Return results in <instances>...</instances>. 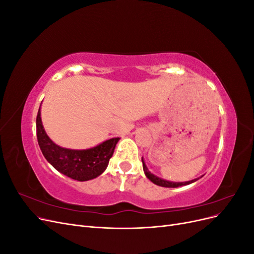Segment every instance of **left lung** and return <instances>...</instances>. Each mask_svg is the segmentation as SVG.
Returning <instances> with one entry per match:
<instances>
[{
	"instance_id": "1",
	"label": "left lung",
	"mask_w": 254,
	"mask_h": 254,
	"mask_svg": "<svg viewBox=\"0 0 254 254\" xmlns=\"http://www.w3.org/2000/svg\"><path fill=\"white\" fill-rule=\"evenodd\" d=\"M142 163H143V171H144L145 176L147 177V178H148L152 183H155V184H157V186L163 187V188H179V187H182V186H188V184L196 182L197 180H199V179H200L201 177H202V176H201L200 178H196V179H193V180H190V181H186V182H173V181H167V180H165V179L160 178V177H158V176H156V175L151 174V173L148 171L147 166H146L145 161H144L143 158H142Z\"/></svg>"
}]
</instances>
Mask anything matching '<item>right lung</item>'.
Wrapping results in <instances>:
<instances>
[{"label":"right lung","mask_w":254,"mask_h":254,"mask_svg":"<svg viewBox=\"0 0 254 254\" xmlns=\"http://www.w3.org/2000/svg\"><path fill=\"white\" fill-rule=\"evenodd\" d=\"M38 144L48 162L71 179L88 181L101 176L109 164L114 148L121 137H112L87 149L64 148L54 143L47 134L41 121V105L37 114Z\"/></svg>","instance_id":"right-lung-1"}]
</instances>
